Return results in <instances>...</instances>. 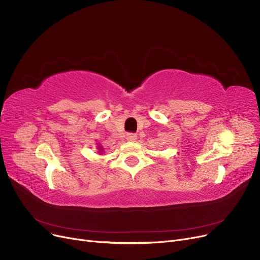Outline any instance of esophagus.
I'll return each instance as SVG.
<instances>
[{"label":"esophagus","instance_id":"obj_1","mask_svg":"<svg viewBox=\"0 0 260 260\" xmlns=\"http://www.w3.org/2000/svg\"><path fill=\"white\" fill-rule=\"evenodd\" d=\"M126 139H127L128 141H136L137 135L134 134V133H128V134L126 135Z\"/></svg>","mask_w":260,"mask_h":260}]
</instances>
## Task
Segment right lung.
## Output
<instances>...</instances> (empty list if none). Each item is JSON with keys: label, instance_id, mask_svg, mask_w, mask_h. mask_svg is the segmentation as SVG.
<instances>
[{"label": "right lung", "instance_id": "right-lung-1", "mask_svg": "<svg viewBox=\"0 0 260 260\" xmlns=\"http://www.w3.org/2000/svg\"><path fill=\"white\" fill-rule=\"evenodd\" d=\"M99 150H100V152H101V151H103V149H102V148H100V146H99Z\"/></svg>", "mask_w": 260, "mask_h": 260}]
</instances>
